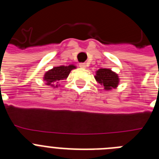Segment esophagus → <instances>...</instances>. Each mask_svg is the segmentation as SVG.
<instances>
[{
    "label": "esophagus",
    "mask_w": 159,
    "mask_h": 159,
    "mask_svg": "<svg viewBox=\"0 0 159 159\" xmlns=\"http://www.w3.org/2000/svg\"><path fill=\"white\" fill-rule=\"evenodd\" d=\"M80 67L81 68H86L87 65L85 63H80Z\"/></svg>",
    "instance_id": "obj_1"
}]
</instances>
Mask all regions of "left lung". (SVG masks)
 I'll return each mask as SVG.
<instances>
[{
  "label": "left lung",
  "instance_id": "1",
  "mask_svg": "<svg viewBox=\"0 0 159 159\" xmlns=\"http://www.w3.org/2000/svg\"><path fill=\"white\" fill-rule=\"evenodd\" d=\"M95 79L97 83L100 84L106 91L116 88L119 84L118 74L109 68H100L96 71Z\"/></svg>",
  "mask_w": 159,
  "mask_h": 159
}]
</instances>
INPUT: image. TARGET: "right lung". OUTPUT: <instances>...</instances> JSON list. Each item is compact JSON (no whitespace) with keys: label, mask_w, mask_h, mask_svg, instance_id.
I'll list each match as a JSON object with an SVG mask.
<instances>
[{"label":"right lung","mask_w":159,"mask_h":159,"mask_svg":"<svg viewBox=\"0 0 159 159\" xmlns=\"http://www.w3.org/2000/svg\"><path fill=\"white\" fill-rule=\"evenodd\" d=\"M76 68L74 64H70L68 66H59L54 67L52 69L46 71L43 75V80L45 81V84L52 88H57L60 86V81L66 80L69 75V73L72 69Z\"/></svg>","instance_id":"obj_1"}]
</instances>
